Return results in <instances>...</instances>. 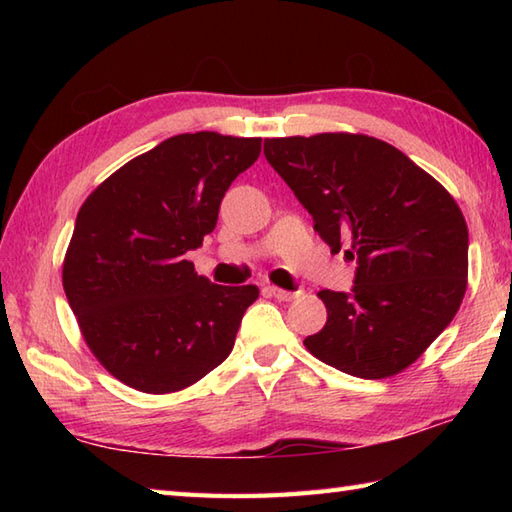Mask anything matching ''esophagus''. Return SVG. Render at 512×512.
Instances as JSON below:
<instances>
[{"mask_svg":"<svg viewBox=\"0 0 512 512\" xmlns=\"http://www.w3.org/2000/svg\"><path fill=\"white\" fill-rule=\"evenodd\" d=\"M266 292H268L270 297H275L279 301L297 299V292H290V290H284V288H279V286H266Z\"/></svg>","mask_w":512,"mask_h":512,"instance_id":"1","label":"esophagus"}]
</instances>
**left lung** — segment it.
Listing matches in <instances>:
<instances>
[{
	"instance_id": "obj_1",
	"label": "left lung",
	"mask_w": 512,
	"mask_h": 512,
	"mask_svg": "<svg viewBox=\"0 0 512 512\" xmlns=\"http://www.w3.org/2000/svg\"><path fill=\"white\" fill-rule=\"evenodd\" d=\"M332 253L356 259L350 295L321 290L323 330L303 345L356 378L416 363L453 321L469 277V228L453 195L385 140L365 134L266 138Z\"/></svg>"
}]
</instances>
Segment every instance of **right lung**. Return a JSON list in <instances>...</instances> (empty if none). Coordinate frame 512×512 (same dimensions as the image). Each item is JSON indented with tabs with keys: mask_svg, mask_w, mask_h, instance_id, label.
Masks as SVG:
<instances>
[{
	"mask_svg": "<svg viewBox=\"0 0 512 512\" xmlns=\"http://www.w3.org/2000/svg\"><path fill=\"white\" fill-rule=\"evenodd\" d=\"M262 138L178 134L114 171L83 202L63 290L107 372L143 394L198 383L231 354L259 288L217 286L184 259L217 224Z\"/></svg>",
	"mask_w": 512,
	"mask_h": 512,
	"instance_id": "right-lung-1",
	"label": "right lung"
}]
</instances>
